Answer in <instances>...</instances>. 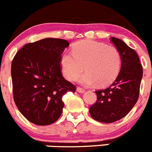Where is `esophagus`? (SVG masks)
<instances>
[{
  "label": "esophagus",
  "mask_w": 152,
  "mask_h": 152,
  "mask_svg": "<svg viewBox=\"0 0 152 152\" xmlns=\"http://www.w3.org/2000/svg\"><path fill=\"white\" fill-rule=\"evenodd\" d=\"M76 90H77V92H78V93H84V92L85 91V89L82 88V87H78L77 88H76Z\"/></svg>",
  "instance_id": "esophagus-1"
}]
</instances>
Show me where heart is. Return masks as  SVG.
<instances>
[{"label":"heart","instance_id":"heart-1","mask_svg":"<svg viewBox=\"0 0 152 152\" xmlns=\"http://www.w3.org/2000/svg\"><path fill=\"white\" fill-rule=\"evenodd\" d=\"M73 53L65 51L61 56L62 72L68 80L73 81L84 70L79 79L82 85L102 87L113 83L120 73L122 59L115 47L93 40L80 41L72 47Z\"/></svg>","mask_w":152,"mask_h":152}]
</instances>
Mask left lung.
Listing matches in <instances>:
<instances>
[{"mask_svg": "<svg viewBox=\"0 0 152 152\" xmlns=\"http://www.w3.org/2000/svg\"><path fill=\"white\" fill-rule=\"evenodd\" d=\"M122 59L120 73L113 84L104 90H96L97 101L90 107L96 121L113 123L125 117L133 108L140 93L142 67L134 49L121 39L111 37Z\"/></svg>", "mask_w": 152, "mask_h": 152, "instance_id": "obj_1", "label": "left lung"}]
</instances>
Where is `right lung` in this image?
Returning <instances> with one entry per match:
<instances>
[{"label":"right lung","instance_id":"obj_1","mask_svg":"<svg viewBox=\"0 0 152 152\" xmlns=\"http://www.w3.org/2000/svg\"><path fill=\"white\" fill-rule=\"evenodd\" d=\"M68 45L65 39L55 38L29 42L12 60L14 101L21 114L36 125L56 121L64 107L62 96L76 91L61 73V56Z\"/></svg>","mask_w":152,"mask_h":152}]
</instances>
